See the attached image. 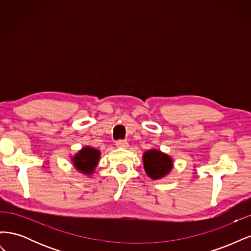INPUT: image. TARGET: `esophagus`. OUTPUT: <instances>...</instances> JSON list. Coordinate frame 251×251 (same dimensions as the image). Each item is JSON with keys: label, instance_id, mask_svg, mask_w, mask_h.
Returning <instances> with one entry per match:
<instances>
[{"label": "esophagus", "instance_id": "34e87169", "mask_svg": "<svg viewBox=\"0 0 251 251\" xmlns=\"http://www.w3.org/2000/svg\"><path fill=\"white\" fill-rule=\"evenodd\" d=\"M116 146H117L118 148L126 149V148H127L128 143L126 142V140H118V141H116Z\"/></svg>", "mask_w": 251, "mask_h": 251}]
</instances>
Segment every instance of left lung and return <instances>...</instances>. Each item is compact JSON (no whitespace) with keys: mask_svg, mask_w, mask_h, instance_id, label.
<instances>
[{"mask_svg":"<svg viewBox=\"0 0 251 251\" xmlns=\"http://www.w3.org/2000/svg\"><path fill=\"white\" fill-rule=\"evenodd\" d=\"M142 160L144 171L153 180H159L168 176L174 166L172 157L156 149L144 151Z\"/></svg>","mask_w":251,"mask_h":251,"instance_id":"8db88e82","label":"left lung"}]
</instances>
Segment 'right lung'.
I'll list each match as a JSON object with an SVG mask.
<instances>
[{
  "label": "right lung",
  "instance_id": "add662e5",
  "mask_svg": "<svg viewBox=\"0 0 251 251\" xmlns=\"http://www.w3.org/2000/svg\"><path fill=\"white\" fill-rule=\"evenodd\" d=\"M100 159V151L92 147H85L78 151L72 158V163L74 168L83 175L91 176Z\"/></svg>",
  "mask_w": 251,
  "mask_h": 251
}]
</instances>
